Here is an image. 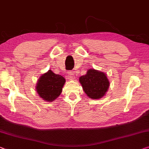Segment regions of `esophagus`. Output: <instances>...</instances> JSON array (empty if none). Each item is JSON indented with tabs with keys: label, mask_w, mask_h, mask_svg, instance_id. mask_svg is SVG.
<instances>
[{
	"label": "esophagus",
	"mask_w": 149,
	"mask_h": 149,
	"mask_svg": "<svg viewBox=\"0 0 149 149\" xmlns=\"http://www.w3.org/2000/svg\"><path fill=\"white\" fill-rule=\"evenodd\" d=\"M67 78L68 80H72V79H74V75L72 72H68V74L67 75Z\"/></svg>",
	"instance_id": "esophagus-1"
}]
</instances>
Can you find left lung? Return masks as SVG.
<instances>
[{"label": "left lung", "mask_w": 149, "mask_h": 149, "mask_svg": "<svg viewBox=\"0 0 149 149\" xmlns=\"http://www.w3.org/2000/svg\"><path fill=\"white\" fill-rule=\"evenodd\" d=\"M79 81L85 93L93 99L103 97L109 86L106 74L95 69H88L85 75L79 78Z\"/></svg>", "instance_id": "1"}]
</instances>
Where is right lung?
Listing matches in <instances>:
<instances>
[{
    "label": "right lung",
    "mask_w": 149,
    "mask_h": 149,
    "mask_svg": "<svg viewBox=\"0 0 149 149\" xmlns=\"http://www.w3.org/2000/svg\"><path fill=\"white\" fill-rule=\"evenodd\" d=\"M65 79L49 70L40 77L36 85V91L46 101L52 102L61 95Z\"/></svg>",
    "instance_id": "right-lung-1"
}]
</instances>
